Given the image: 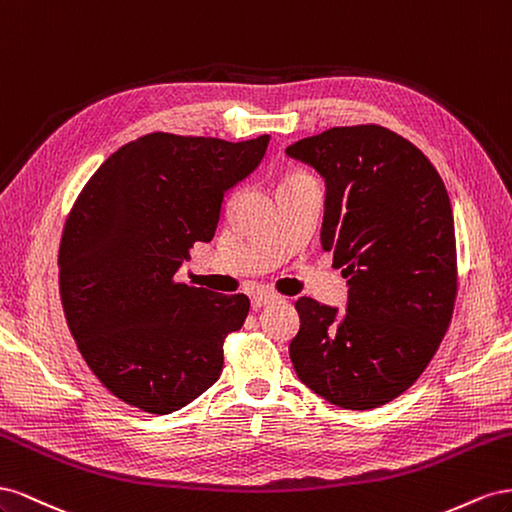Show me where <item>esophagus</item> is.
<instances>
[{"label":"esophagus","instance_id":"esophagus-1","mask_svg":"<svg viewBox=\"0 0 512 512\" xmlns=\"http://www.w3.org/2000/svg\"><path fill=\"white\" fill-rule=\"evenodd\" d=\"M274 300H276V296L270 294V291H257V294L251 300V304H253V309H261V306H268Z\"/></svg>","mask_w":512,"mask_h":512}]
</instances>
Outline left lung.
<instances>
[{"instance_id":"left-lung-1","label":"left lung","mask_w":512,"mask_h":512,"mask_svg":"<svg viewBox=\"0 0 512 512\" xmlns=\"http://www.w3.org/2000/svg\"><path fill=\"white\" fill-rule=\"evenodd\" d=\"M326 182L321 246L347 279L345 313L300 298V382L345 410L397 399L431 362L457 296L455 218L440 173L388 128L343 126L289 145Z\"/></svg>"}]
</instances>
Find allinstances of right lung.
Instances as JSON below:
<instances>
[{"label": "right lung", "instance_id": "1", "mask_svg": "<svg viewBox=\"0 0 512 512\" xmlns=\"http://www.w3.org/2000/svg\"><path fill=\"white\" fill-rule=\"evenodd\" d=\"M268 141L152 133L113 152L81 191L60 244L62 304L87 367L124 403L171 414L221 377L223 343L251 302L175 274L195 242L214 238L227 191Z\"/></svg>", "mask_w": 512, "mask_h": 512}]
</instances>
